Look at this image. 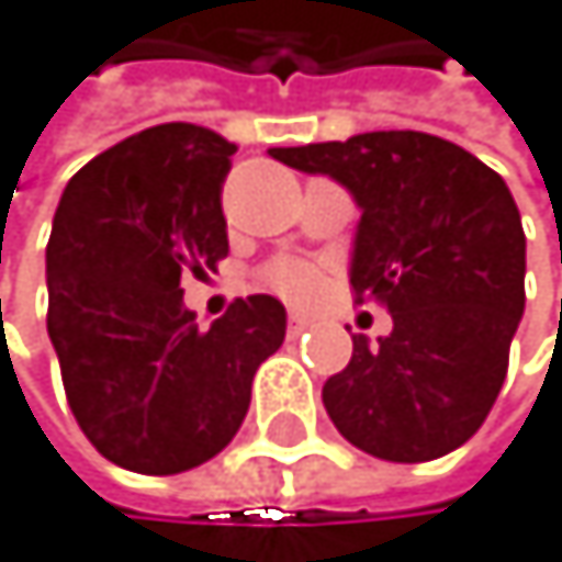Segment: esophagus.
Masks as SVG:
<instances>
[{
    "label": "esophagus",
    "mask_w": 562,
    "mask_h": 562,
    "mask_svg": "<svg viewBox=\"0 0 562 562\" xmlns=\"http://www.w3.org/2000/svg\"><path fill=\"white\" fill-rule=\"evenodd\" d=\"M308 326H312V318H308V315H302V312H291V315H288V329L295 333V336L305 333Z\"/></svg>",
    "instance_id": "obj_1"
}]
</instances>
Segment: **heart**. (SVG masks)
I'll return each mask as SVG.
<instances>
[{
	"label": "heart",
	"instance_id": "b5f03b06",
	"mask_svg": "<svg viewBox=\"0 0 562 562\" xmlns=\"http://www.w3.org/2000/svg\"><path fill=\"white\" fill-rule=\"evenodd\" d=\"M267 281H271V288L278 291V295H284L291 302H305L318 291V271L299 257L271 260V267H267Z\"/></svg>",
	"mask_w": 562,
	"mask_h": 562
}]
</instances>
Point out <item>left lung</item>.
I'll list each match as a JSON object with an SVG mask.
<instances>
[{
	"label": "left lung",
	"instance_id": "left-lung-1",
	"mask_svg": "<svg viewBox=\"0 0 562 562\" xmlns=\"http://www.w3.org/2000/svg\"><path fill=\"white\" fill-rule=\"evenodd\" d=\"M274 160L329 175L360 205L350 284L394 329L323 387L333 426L357 450L426 463L474 436L508 374L526 308V233L508 184L450 139L378 130L347 144L274 147Z\"/></svg>",
	"mask_w": 562,
	"mask_h": 562
}]
</instances>
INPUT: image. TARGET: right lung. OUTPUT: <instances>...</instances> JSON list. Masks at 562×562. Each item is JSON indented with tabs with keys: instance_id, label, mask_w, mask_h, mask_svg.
Instances as JSON below:
<instances>
[{
	"instance_id": "right-lung-1",
	"label": "right lung",
	"mask_w": 562,
	"mask_h": 562,
	"mask_svg": "<svg viewBox=\"0 0 562 562\" xmlns=\"http://www.w3.org/2000/svg\"><path fill=\"white\" fill-rule=\"evenodd\" d=\"M236 147L160 123L68 181L47 244V333L81 432L133 474L168 477L226 450L257 367L284 342L271 295L229 302L209 329L184 308L188 278L229 254L223 181Z\"/></svg>"
}]
</instances>
